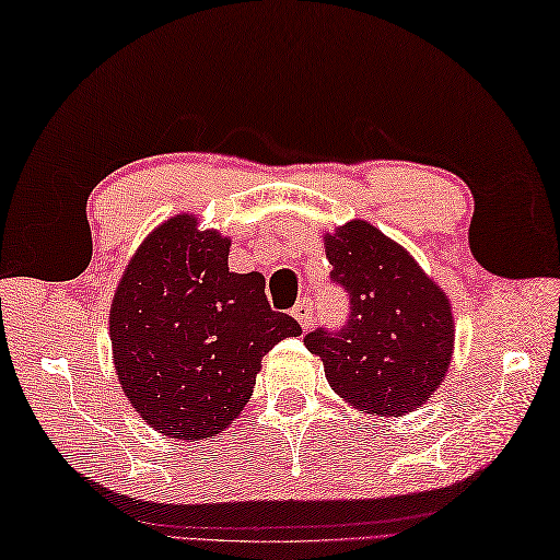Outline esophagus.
Segmentation results:
<instances>
[{
  "label": "esophagus",
  "instance_id": "1",
  "mask_svg": "<svg viewBox=\"0 0 560 560\" xmlns=\"http://www.w3.org/2000/svg\"><path fill=\"white\" fill-rule=\"evenodd\" d=\"M292 316L296 318V322H300V326H302V328H310V326L314 324V310H312V302H310V300L296 302V304H294V310H292Z\"/></svg>",
  "mask_w": 560,
  "mask_h": 560
}]
</instances>
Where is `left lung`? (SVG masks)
<instances>
[{"mask_svg": "<svg viewBox=\"0 0 560 560\" xmlns=\"http://www.w3.org/2000/svg\"><path fill=\"white\" fill-rule=\"evenodd\" d=\"M330 280L350 296L338 330L304 336L334 392L376 416H404L438 392L454 350L447 294L408 250L364 220L324 236Z\"/></svg>", "mask_w": 560, "mask_h": 560, "instance_id": "left-lung-1", "label": "left lung"}]
</instances>
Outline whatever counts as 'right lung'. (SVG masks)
Returning a JSON list of instances; mask_svg holds the SVG:
<instances>
[{"label":"right lung","instance_id":"right-lung-1","mask_svg":"<svg viewBox=\"0 0 560 560\" xmlns=\"http://www.w3.org/2000/svg\"><path fill=\"white\" fill-rule=\"evenodd\" d=\"M232 242L176 214L135 250L110 304V343L122 392L147 425L205 440L232 425L260 360L300 336L272 312L260 272H230Z\"/></svg>","mask_w":560,"mask_h":560}]
</instances>
